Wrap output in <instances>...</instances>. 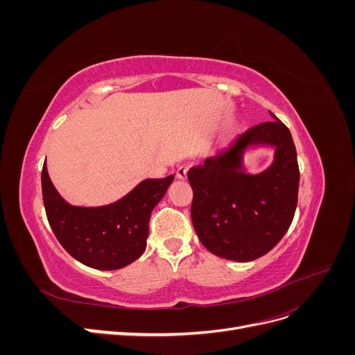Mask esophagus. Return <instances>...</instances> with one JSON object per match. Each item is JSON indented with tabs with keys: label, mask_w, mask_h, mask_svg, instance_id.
<instances>
[{
	"label": "esophagus",
	"mask_w": 355,
	"mask_h": 355,
	"mask_svg": "<svg viewBox=\"0 0 355 355\" xmlns=\"http://www.w3.org/2000/svg\"><path fill=\"white\" fill-rule=\"evenodd\" d=\"M187 173H188V167H187V166H180V167L176 170L178 179H187Z\"/></svg>",
	"instance_id": "1"
}]
</instances>
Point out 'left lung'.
<instances>
[{"instance_id": "left-lung-1", "label": "left lung", "mask_w": 355, "mask_h": 355, "mask_svg": "<svg viewBox=\"0 0 355 355\" xmlns=\"http://www.w3.org/2000/svg\"><path fill=\"white\" fill-rule=\"evenodd\" d=\"M257 144L272 146L275 161L261 174L249 175L242 167L243 153ZM188 179L194 192V230L202 245L223 259L250 262L266 254L293 220L299 189L296 148L290 130L275 116L189 168Z\"/></svg>"}]
</instances>
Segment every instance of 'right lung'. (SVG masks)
Returning a JSON list of instances; mask_svg holds the SVG:
<instances>
[{"label": "right lung", "instance_id": "right-lung-1", "mask_svg": "<svg viewBox=\"0 0 355 355\" xmlns=\"http://www.w3.org/2000/svg\"><path fill=\"white\" fill-rule=\"evenodd\" d=\"M173 179H145L110 206L77 207L59 196L44 163L42 200L53 232L72 257L94 270H120L145 252L149 218Z\"/></svg>", "mask_w": 355, "mask_h": 355}]
</instances>
